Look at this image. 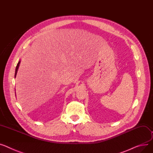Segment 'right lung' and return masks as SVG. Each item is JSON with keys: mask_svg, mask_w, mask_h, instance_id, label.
I'll return each instance as SVG.
<instances>
[{"mask_svg": "<svg viewBox=\"0 0 153 153\" xmlns=\"http://www.w3.org/2000/svg\"><path fill=\"white\" fill-rule=\"evenodd\" d=\"M19 63H20V61L18 63L17 65H16V69H15V77H16V74H17V71H18V69L19 68Z\"/></svg>", "mask_w": 153, "mask_h": 153, "instance_id": "1", "label": "right lung"}]
</instances>
